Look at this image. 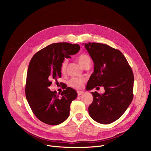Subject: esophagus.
Returning <instances> with one entry per match:
<instances>
[{
	"label": "esophagus",
	"instance_id": "obj_1",
	"mask_svg": "<svg viewBox=\"0 0 151 151\" xmlns=\"http://www.w3.org/2000/svg\"><path fill=\"white\" fill-rule=\"evenodd\" d=\"M77 93H78V96H81V94H83L84 93V92L81 91H78Z\"/></svg>",
	"mask_w": 151,
	"mask_h": 151
}]
</instances>
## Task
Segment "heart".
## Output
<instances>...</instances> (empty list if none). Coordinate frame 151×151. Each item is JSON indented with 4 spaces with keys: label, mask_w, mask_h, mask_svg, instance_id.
I'll list each match as a JSON object with an SVG mask.
<instances>
[{
    "label": "heart",
    "mask_w": 151,
    "mask_h": 151,
    "mask_svg": "<svg viewBox=\"0 0 151 151\" xmlns=\"http://www.w3.org/2000/svg\"><path fill=\"white\" fill-rule=\"evenodd\" d=\"M78 61L79 63L81 65V66L83 67L86 63H87L88 62H91V59L89 55L85 54H81L80 56L78 58ZM67 65V60H64L62 62L60 66V70L62 73H64L65 71ZM84 82H85V80L83 78H73L69 81L68 84L71 87H72V88H76V89H80L83 86Z\"/></svg>",
    "instance_id": "1"
}]
</instances>
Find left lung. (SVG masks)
<instances>
[{
  "label": "left lung",
  "instance_id": "obj_1",
  "mask_svg": "<svg viewBox=\"0 0 151 151\" xmlns=\"http://www.w3.org/2000/svg\"><path fill=\"white\" fill-rule=\"evenodd\" d=\"M83 45L94 63L93 73L86 89L103 86L105 91L101 94L91 92L93 99L88 108L89 114L98 123H112L124 113L133 100L132 70L119 50L102 43Z\"/></svg>",
  "mask_w": 151,
  "mask_h": 151
}]
</instances>
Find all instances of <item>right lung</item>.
<instances>
[{
	"instance_id": "right-lung-1",
	"label": "right lung",
	"mask_w": 151,
	"mask_h": 151,
	"mask_svg": "<svg viewBox=\"0 0 151 151\" xmlns=\"http://www.w3.org/2000/svg\"><path fill=\"white\" fill-rule=\"evenodd\" d=\"M80 50V46L77 44L52 43L37 52L29 63L26 99L35 116L46 124L59 125L69 116L71 103L77 97L76 91L67 88L59 97L56 92L48 88L53 81H57L61 77L60 66L64 59L70 58Z\"/></svg>"
}]
</instances>
